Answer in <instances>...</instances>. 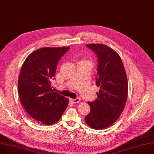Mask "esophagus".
Instances as JSON below:
<instances>
[{
    "mask_svg": "<svg viewBox=\"0 0 154 154\" xmlns=\"http://www.w3.org/2000/svg\"><path fill=\"white\" fill-rule=\"evenodd\" d=\"M70 100L73 103H77L80 101V99L79 98H76L75 99H71Z\"/></svg>",
    "mask_w": 154,
    "mask_h": 154,
    "instance_id": "34e87169",
    "label": "esophagus"
}]
</instances>
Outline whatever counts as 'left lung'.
Instances as JSON below:
<instances>
[{
    "instance_id": "8db88e82",
    "label": "left lung",
    "mask_w": 154,
    "mask_h": 154,
    "mask_svg": "<svg viewBox=\"0 0 154 154\" xmlns=\"http://www.w3.org/2000/svg\"><path fill=\"white\" fill-rule=\"evenodd\" d=\"M86 46L97 57L95 82L100 89L97 98L88 102L91 112L85 120L92 129H104L112 125L124 109L128 91L127 76L122 60L114 49L103 44Z\"/></svg>"
}]
</instances>
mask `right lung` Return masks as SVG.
<instances>
[{"instance_id": "obj_1", "label": "right lung", "mask_w": 154, "mask_h": 154, "mask_svg": "<svg viewBox=\"0 0 154 154\" xmlns=\"http://www.w3.org/2000/svg\"><path fill=\"white\" fill-rule=\"evenodd\" d=\"M69 47L43 48L35 50L25 60L18 80L21 103L34 120L50 125L58 122L66 109L69 100L54 92L51 80L57 64Z\"/></svg>"}]
</instances>
